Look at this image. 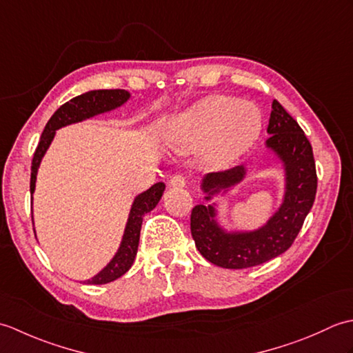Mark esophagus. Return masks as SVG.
<instances>
[{
  "instance_id": "obj_1",
  "label": "esophagus",
  "mask_w": 353,
  "mask_h": 353,
  "mask_svg": "<svg viewBox=\"0 0 353 353\" xmlns=\"http://www.w3.org/2000/svg\"><path fill=\"white\" fill-rule=\"evenodd\" d=\"M186 183H188V177L185 174H174L170 181V185L172 188H183V186H186Z\"/></svg>"
}]
</instances>
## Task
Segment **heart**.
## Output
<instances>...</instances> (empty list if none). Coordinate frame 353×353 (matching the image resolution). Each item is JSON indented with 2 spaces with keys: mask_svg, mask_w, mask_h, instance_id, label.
<instances>
[{
  "mask_svg": "<svg viewBox=\"0 0 353 353\" xmlns=\"http://www.w3.org/2000/svg\"><path fill=\"white\" fill-rule=\"evenodd\" d=\"M261 129V114L249 101L228 95H211L177 119L171 138L181 150L209 142V152L220 162H229L249 147Z\"/></svg>",
  "mask_w": 353,
  "mask_h": 353,
  "instance_id": "heart-1",
  "label": "heart"
}]
</instances>
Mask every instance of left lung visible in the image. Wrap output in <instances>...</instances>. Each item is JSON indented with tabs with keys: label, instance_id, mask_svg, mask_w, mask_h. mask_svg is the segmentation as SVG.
Here are the masks:
<instances>
[{
	"label": "left lung",
	"instance_id": "left-lung-1",
	"mask_svg": "<svg viewBox=\"0 0 353 353\" xmlns=\"http://www.w3.org/2000/svg\"><path fill=\"white\" fill-rule=\"evenodd\" d=\"M267 132V147L274 150L287 171V192L279 211L265 226L249 234H224L214 221L212 206L197 205L191 212V235L197 250L219 267L249 268L287 252L316 200L317 171L311 142L277 100L272 104ZM244 172V167L211 172L203 182V190L209 194L206 199L241 181Z\"/></svg>",
	"mask_w": 353,
	"mask_h": 353
}]
</instances>
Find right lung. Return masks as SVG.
Masks as SVG:
<instances>
[{"mask_svg": "<svg viewBox=\"0 0 353 353\" xmlns=\"http://www.w3.org/2000/svg\"><path fill=\"white\" fill-rule=\"evenodd\" d=\"M129 97L130 94L124 91V89H100V91H91V92L81 94L79 97H74L72 100L62 104V106L54 112V115L50 118L47 125H45L39 144L36 147V152L32 161L30 192L32 194L34 192L37 168H39L41 159L43 157L45 152H47V148L50 147L57 129H61V127L72 124V123H79L81 119L91 118L94 115H99V114H103V112H108L121 106L123 103L129 100ZM163 190H165V185L162 182L154 183L152 188L139 194V196L134 199L132 211L129 215V221H127L125 232L123 236V243L119 245V250L117 252L114 259H112L99 274L94 276L92 279L85 281V283H92V285L109 283L112 281L118 279V277H121L125 272H129V268L132 267L134 256H137V252H138L142 219H144V215L147 212L153 211L156 208L157 201H159L162 197Z\"/></svg>", "mask_w": 353, "mask_h": 353, "instance_id": "obj_1", "label": "right lung"}]
</instances>
